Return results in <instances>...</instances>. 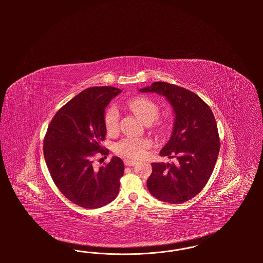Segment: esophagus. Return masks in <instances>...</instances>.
Returning <instances> with one entry per match:
<instances>
[{
  "mask_svg": "<svg viewBox=\"0 0 263 263\" xmlns=\"http://www.w3.org/2000/svg\"><path fill=\"white\" fill-rule=\"evenodd\" d=\"M124 163H125V165H127V166H133V165H135L137 163V162L129 160V159H126L125 161H124Z\"/></svg>",
  "mask_w": 263,
  "mask_h": 263,
  "instance_id": "obj_1",
  "label": "esophagus"
}]
</instances>
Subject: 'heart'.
<instances>
[{
	"instance_id": "b5f03b06",
	"label": "heart",
	"mask_w": 263,
	"mask_h": 263,
	"mask_svg": "<svg viewBox=\"0 0 263 263\" xmlns=\"http://www.w3.org/2000/svg\"><path fill=\"white\" fill-rule=\"evenodd\" d=\"M127 106L131 111L135 113L138 117L145 123L149 124L151 128L162 130L163 124L162 121H155L159 116L160 106L157 102L147 97H136L127 102ZM103 122L108 133H116L119 129L120 113L116 105H109L103 115ZM151 147V142L148 139L137 138H124L115 145V153L129 160H136L141 158L147 149Z\"/></svg>"
}]
</instances>
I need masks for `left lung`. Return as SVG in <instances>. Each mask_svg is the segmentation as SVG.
Here are the masks:
<instances>
[{
  "instance_id": "8db88e82",
  "label": "left lung",
  "mask_w": 263,
  "mask_h": 263,
  "mask_svg": "<svg viewBox=\"0 0 263 263\" xmlns=\"http://www.w3.org/2000/svg\"><path fill=\"white\" fill-rule=\"evenodd\" d=\"M140 91L164 96L175 114L172 138L160 155L176 161L152 163L147 187L159 200L183 203L204 188L217 162L220 138L214 114L196 93L176 85L156 82Z\"/></svg>"
}]
</instances>
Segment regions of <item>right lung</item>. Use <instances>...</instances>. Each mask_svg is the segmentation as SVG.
<instances>
[{"instance_id":"add662e5","label":"right lung","mask_w":263,"mask_h":263,"mask_svg":"<svg viewBox=\"0 0 263 263\" xmlns=\"http://www.w3.org/2000/svg\"><path fill=\"white\" fill-rule=\"evenodd\" d=\"M122 90L114 87L88 88L68 101L51 120L43 140L44 159L56 186L69 200L97 209L119 192L124 163L118 157L100 168L97 155H108L101 146L106 129L104 109Z\"/></svg>"}]
</instances>
